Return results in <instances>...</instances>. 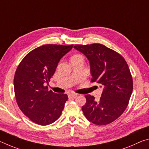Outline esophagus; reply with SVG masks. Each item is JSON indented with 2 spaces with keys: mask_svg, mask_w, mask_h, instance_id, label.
I'll list each match as a JSON object with an SVG mask.
<instances>
[{
  "mask_svg": "<svg viewBox=\"0 0 149 149\" xmlns=\"http://www.w3.org/2000/svg\"><path fill=\"white\" fill-rule=\"evenodd\" d=\"M69 97H72V98H75L77 97L78 96V94H77V93H70V94L68 95Z\"/></svg>",
  "mask_w": 149,
  "mask_h": 149,
  "instance_id": "34e87169",
  "label": "esophagus"
}]
</instances>
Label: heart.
<instances>
[{"label":"heart","instance_id":"1","mask_svg":"<svg viewBox=\"0 0 149 149\" xmlns=\"http://www.w3.org/2000/svg\"><path fill=\"white\" fill-rule=\"evenodd\" d=\"M79 57H82L81 55L78 54H74V55H73V56L71 57V58H70V60H72V59H75V58H79Z\"/></svg>","mask_w":149,"mask_h":149}]
</instances>
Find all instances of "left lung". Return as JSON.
Masks as SVG:
<instances>
[{
	"label": "left lung",
	"mask_w": 149,
	"mask_h": 149,
	"mask_svg": "<svg viewBox=\"0 0 149 149\" xmlns=\"http://www.w3.org/2000/svg\"><path fill=\"white\" fill-rule=\"evenodd\" d=\"M89 60L91 82L103 87L99 101L87 95L83 112L89 122L107 125L118 119L127 108L133 91L132 74L125 59L104 45L94 43L74 46Z\"/></svg>",
	"instance_id": "obj_1"
}]
</instances>
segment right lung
Returning <instances> with one entry per match:
<instances>
[{
    "label": "right lung",
    "mask_w": 149,
    "mask_h": 149,
    "mask_svg": "<svg viewBox=\"0 0 149 149\" xmlns=\"http://www.w3.org/2000/svg\"><path fill=\"white\" fill-rule=\"evenodd\" d=\"M74 45H45L31 50L19 63L14 87L17 104L32 122L47 125L58 119L68 100L66 94L48 90V84L60 59Z\"/></svg>",
    "instance_id": "add662e5"
}]
</instances>
